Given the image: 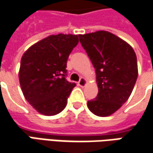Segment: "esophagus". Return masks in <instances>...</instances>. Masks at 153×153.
Returning <instances> with one entry per match:
<instances>
[{
    "instance_id": "obj_1",
    "label": "esophagus",
    "mask_w": 153,
    "mask_h": 153,
    "mask_svg": "<svg viewBox=\"0 0 153 153\" xmlns=\"http://www.w3.org/2000/svg\"><path fill=\"white\" fill-rule=\"evenodd\" d=\"M78 84H79V86L84 87V86L86 85V80H85V79L83 78V77H81V78H80V79H79V81L78 82Z\"/></svg>"
}]
</instances>
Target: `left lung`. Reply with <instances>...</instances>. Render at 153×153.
<instances>
[{"label":"left lung","instance_id":"obj_1","mask_svg":"<svg viewBox=\"0 0 153 153\" xmlns=\"http://www.w3.org/2000/svg\"><path fill=\"white\" fill-rule=\"evenodd\" d=\"M96 71L98 93L87 103L96 116H109L132 93L138 77L137 57L127 42L106 30L79 35Z\"/></svg>","mask_w":153,"mask_h":153}]
</instances>
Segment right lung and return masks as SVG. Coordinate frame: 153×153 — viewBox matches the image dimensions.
I'll use <instances>...</instances> for the list:
<instances>
[{
  "label": "right lung",
  "mask_w": 153,
  "mask_h": 153,
  "mask_svg": "<svg viewBox=\"0 0 153 153\" xmlns=\"http://www.w3.org/2000/svg\"><path fill=\"white\" fill-rule=\"evenodd\" d=\"M78 43L77 35H51L24 53L19 84L25 99L40 114L55 116L65 109L76 85L66 79L67 62Z\"/></svg>",
  "instance_id": "1"
}]
</instances>
